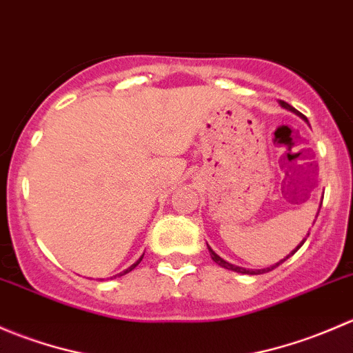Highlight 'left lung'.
Here are the masks:
<instances>
[{
    "label": "left lung",
    "instance_id": "1",
    "mask_svg": "<svg viewBox=\"0 0 353 353\" xmlns=\"http://www.w3.org/2000/svg\"><path fill=\"white\" fill-rule=\"evenodd\" d=\"M280 104H282L283 105V108H285V109H290V110H295L294 108H292V105H288L287 104V102H280ZM305 243V239L304 241H302V243L301 244H299L297 245V248H295L294 249V251H292L290 252V254H294V252L295 251H297V249L299 248H301V245L302 244H304ZM206 245H208V244H206ZM208 251H210V256H212V259H213V261H215V263H219V265L220 266H222V268H227V270H232V272H237V273H248V275H261V273H265V272H272V270L273 268H276V266H279V265H282V263L283 261H285V259L288 258V256H290V254H288L287 256V258H283L282 259V261H279V263H276V265L275 266H270V268H266V270H245V268H241V266H236V265H230V263H227L225 261V259H222V258H220V256L219 254H216V252L215 251H213V249L212 248H210V245H208Z\"/></svg>",
    "mask_w": 353,
    "mask_h": 353
}]
</instances>
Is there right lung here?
Instances as JSON below:
<instances>
[{
	"label": "right lung",
	"mask_w": 353,
	"mask_h": 353,
	"mask_svg": "<svg viewBox=\"0 0 353 353\" xmlns=\"http://www.w3.org/2000/svg\"><path fill=\"white\" fill-rule=\"evenodd\" d=\"M141 259H143V256H141V258H140V259H138V261H137V263H134V265H131V266H130V268H128V270H124V272H123V273H119V275H116V276H123V275H126V273H128V272H131V270H134V266H138V263H140V261H141Z\"/></svg>",
	"instance_id": "add662e5"
}]
</instances>
